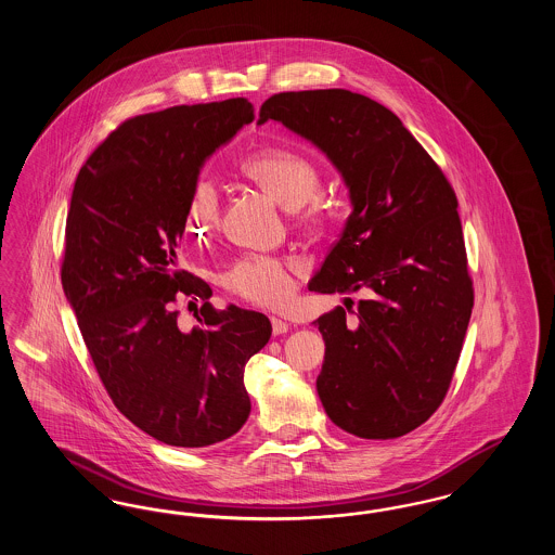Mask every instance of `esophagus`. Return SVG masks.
Returning a JSON list of instances; mask_svg holds the SVG:
<instances>
[{
  "label": "esophagus",
  "mask_w": 555,
  "mask_h": 555,
  "mask_svg": "<svg viewBox=\"0 0 555 555\" xmlns=\"http://www.w3.org/2000/svg\"><path fill=\"white\" fill-rule=\"evenodd\" d=\"M289 331V324L281 318H272V333L274 335H285Z\"/></svg>",
  "instance_id": "esophagus-1"
}]
</instances>
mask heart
<instances>
[{
    "label": "heart",
    "mask_w": 555,
    "mask_h": 555,
    "mask_svg": "<svg viewBox=\"0 0 555 555\" xmlns=\"http://www.w3.org/2000/svg\"><path fill=\"white\" fill-rule=\"evenodd\" d=\"M237 172L283 204L295 222L308 227L322 222L324 210L314 199L320 191V172L310 159L268 150L238 159ZM218 218L220 199L216 189L208 181H197L186 202V231L204 241L218 227ZM222 287L258 306H281L293 295V266L276 256L249 254L222 272Z\"/></svg>",
    "instance_id": "b5f03b06"
}]
</instances>
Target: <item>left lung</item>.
Returning a JSON list of instances; mask_svg holds the SVG:
<instances>
[{
    "mask_svg": "<svg viewBox=\"0 0 555 555\" xmlns=\"http://www.w3.org/2000/svg\"><path fill=\"white\" fill-rule=\"evenodd\" d=\"M266 120L318 145L353 206L310 283L317 293H364L356 319L345 304L314 320L326 344L320 401L356 437H403L448 396L475 306L453 186L396 114L366 95L276 93L260 107Z\"/></svg>",
    "mask_w": 555,
    "mask_h": 555,
    "instance_id": "8db88e82",
    "label": "left lung"
}]
</instances>
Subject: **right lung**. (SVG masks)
Wrapping results in <instances>:
<instances>
[{"label": "right lung", "instance_id": "obj_1", "mask_svg": "<svg viewBox=\"0 0 555 555\" xmlns=\"http://www.w3.org/2000/svg\"><path fill=\"white\" fill-rule=\"evenodd\" d=\"M251 120L245 98L125 120L82 164L66 218L62 287L100 380L134 426L175 448H208L245 424V364L272 333L260 312L216 310L210 285L177 260L204 159ZM181 298L203 301L186 334Z\"/></svg>", "mask_w": 555, "mask_h": 555}]
</instances>
